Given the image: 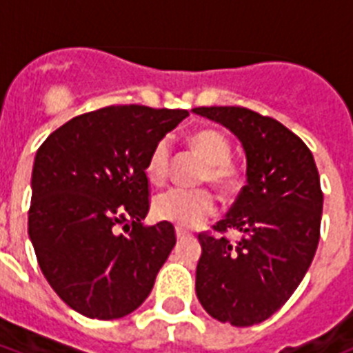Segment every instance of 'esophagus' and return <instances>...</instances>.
Segmentation results:
<instances>
[{"instance_id":"esophagus-1","label":"esophagus","mask_w":353,"mask_h":353,"mask_svg":"<svg viewBox=\"0 0 353 353\" xmlns=\"http://www.w3.org/2000/svg\"><path fill=\"white\" fill-rule=\"evenodd\" d=\"M176 234H177V240H183V238H188V236H190V232L185 231V229H181V227H177Z\"/></svg>"}]
</instances>
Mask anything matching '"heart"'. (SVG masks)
Wrapping results in <instances>:
<instances>
[{
	"instance_id": "1",
	"label": "heart",
	"mask_w": 353,
	"mask_h": 353,
	"mask_svg": "<svg viewBox=\"0 0 353 353\" xmlns=\"http://www.w3.org/2000/svg\"><path fill=\"white\" fill-rule=\"evenodd\" d=\"M192 148L199 154V157L207 163L201 181H209L220 192H232L240 183V168L231 161L232 146L227 135L220 130L207 128L199 130L190 137ZM170 141L161 139L150 150L146 159V177L150 183L161 185L168 176L170 165ZM214 212V198L205 188H170L161 192L154 199V214L163 221H170L174 225L190 229L203 223Z\"/></svg>"
}]
</instances>
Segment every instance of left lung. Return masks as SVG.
Listing matches in <instances>:
<instances>
[{"mask_svg":"<svg viewBox=\"0 0 353 353\" xmlns=\"http://www.w3.org/2000/svg\"><path fill=\"white\" fill-rule=\"evenodd\" d=\"M243 144L247 185L231 210L199 232L196 295L210 317L252 326L284 306L304 279L321 238L323 190L304 141L273 117L240 106L194 108ZM234 230L231 242L226 232Z\"/></svg>","mask_w":353,"mask_h":353,"instance_id":"1","label":"left lung"}]
</instances>
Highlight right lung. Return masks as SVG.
Instances as JSON below:
<instances>
[{
  "instance_id": "1",
  "label": "right lung",
  "mask_w": 353,
  "mask_h": 353,
  "mask_svg": "<svg viewBox=\"0 0 353 353\" xmlns=\"http://www.w3.org/2000/svg\"><path fill=\"white\" fill-rule=\"evenodd\" d=\"M187 115L106 106L68 121L36 152L29 236L41 273L74 312L112 321L150 295L176 229L168 221L143 225L144 166L154 144Z\"/></svg>"
}]
</instances>
